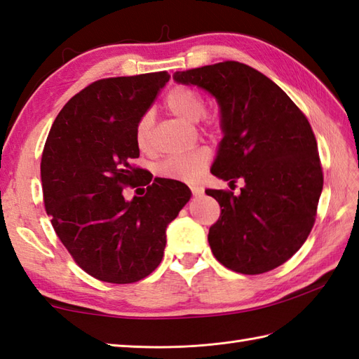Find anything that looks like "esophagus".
I'll use <instances>...</instances> for the list:
<instances>
[{"mask_svg": "<svg viewBox=\"0 0 359 359\" xmlns=\"http://www.w3.org/2000/svg\"><path fill=\"white\" fill-rule=\"evenodd\" d=\"M191 193H193V196L194 197H201V196H203V188L202 187H199V185H193L191 187Z\"/></svg>", "mask_w": 359, "mask_h": 359, "instance_id": "34e87169", "label": "esophagus"}]
</instances>
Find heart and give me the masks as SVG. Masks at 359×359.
Returning a JSON list of instances; mask_svg holds the SVG:
<instances>
[{
    "label": "heart",
    "mask_w": 359,
    "mask_h": 359,
    "mask_svg": "<svg viewBox=\"0 0 359 359\" xmlns=\"http://www.w3.org/2000/svg\"><path fill=\"white\" fill-rule=\"evenodd\" d=\"M165 106L172 116L184 118L187 121L202 120L203 131L215 133L219 129V117L207 116V103L203 95L189 86H177L171 89L165 97ZM152 129H154V116L152 112H144L135 125V143L140 149H148L151 147ZM211 162V152L208 148H197L191 152L182 156L168 157L157 166V174L160 177L175 182L193 184L201 177Z\"/></svg>",
    "instance_id": "heart-1"
}]
</instances>
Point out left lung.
Listing matches in <instances>:
<instances>
[{"mask_svg": "<svg viewBox=\"0 0 359 359\" xmlns=\"http://www.w3.org/2000/svg\"><path fill=\"white\" fill-rule=\"evenodd\" d=\"M182 85L216 98L224 139L211 172L245 187L234 196L207 189L220 205L208 242L236 273L261 274L287 262L307 241L324 175L307 117L276 83L239 62L175 72Z\"/></svg>", "mask_w": 359, "mask_h": 359, "instance_id": "obj_1", "label": "left lung"}]
</instances>
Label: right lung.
<instances>
[{
  "mask_svg": "<svg viewBox=\"0 0 359 359\" xmlns=\"http://www.w3.org/2000/svg\"><path fill=\"white\" fill-rule=\"evenodd\" d=\"M168 72L103 79L60 111L41 156L46 212L81 270L111 284H133L162 262L166 226L191 197L182 182L142 179L135 125ZM147 184L128 203L125 186Z\"/></svg>",
  "mask_w": 359,
  "mask_h": 359,
  "instance_id": "1",
  "label": "right lung"
}]
</instances>
